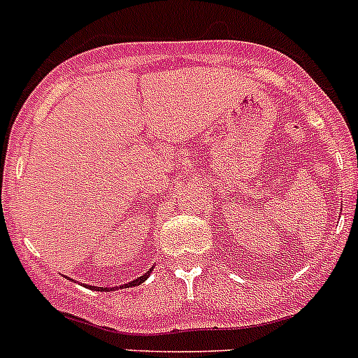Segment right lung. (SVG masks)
Returning <instances> with one entry per match:
<instances>
[{"label":"right lung","instance_id":"right-lung-1","mask_svg":"<svg viewBox=\"0 0 358 358\" xmlns=\"http://www.w3.org/2000/svg\"><path fill=\"white\" fill-rule=\"evenodd\" d=\"M148 274H150V271H148V273H145L143 276L136 278V280H134V281H131V283H125V285H123V289H127V287H136V285H140V283H143V281L147 280ZM87 287H90V285H87ZM94 290H100V292H103V290H107V289H106V287H94Z\"/></svg>","mask_w":358,"mask_h":358}]
</instances>
